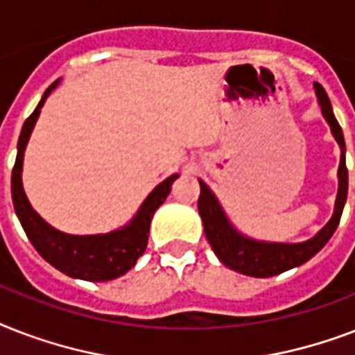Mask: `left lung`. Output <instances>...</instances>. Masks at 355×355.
I'll list each match as a JSON object with an SVG mask.
<instances>
[{"mask_svg":"<svg viewBox=\"0 0 355 355\" xmlns=\"http://www.w3.org/2000/svg\"><path fill=\"white\" fill-rule=\"evenodd\" d=\"M315 94H317V99H319L322 116L328 121L334 138L337 139V144L341 147V164H339V171H337V175H339V191H337L336 210H334V216H331L330 221L326 223V227L317 236L304 243H265L243 236L241 232H237L236 228L230 225L221 205L217 202L216 195L211 193V189L202 180H199L200 195L197 205H199L200 219H202V225H205L206 239L214 248L217 258L221 259V263L237 270V272H241V275L254 276V278H269V276L280 275V272H286L293 267L306 263L308 259L313 258L315 254L324 247L328 239L336 232L339 221H341V214L348 193L345 138H343L341 127H339V123L334 116L328 94L317 83H315Z\"/></svg>","mask_w":355,"mask_h":355,"instance_id":"left-lung-1","label":"left lung"}]
</instances>
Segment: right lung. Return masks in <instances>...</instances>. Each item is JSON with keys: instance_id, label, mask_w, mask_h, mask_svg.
Returning a JSON list of instances; mask_svg holds the SVG:
<instances>
[{"instance_id": "obj_1", "label": "right lung", "mask_w": 355, "mask_h": 355, "mask_svg": "<svg viewBox=\"0 0 355 355\" xmlns=\"http://www.w3.org/2000/svg\"><path fill=\"white\" fill-rule=\"evenodd\" d=\"M60 80H55L42 96L38 107L29 118L25 119L21 134L18 139V155L12 169V202L16 216H18L25 234L47 263H51L64 275L71 278L88 282H107L119 278L127 270L136 265L138 258L145 252L147 239H149L150 219L155 211L164 205V200L171 191V184L178 175L167 177L158 184L144 205L134 216L127 227L114 230L108 234H96V236H71L64 234L42 219L27 200V195L21 186V167H24V153L29 141V136L35 128V123L40 116V108L44 107L47 96L51 94Z\"/></svg>"}]
</instances>
